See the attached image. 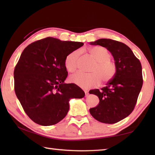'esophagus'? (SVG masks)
<instances>
[{
    "instance_id": "obj_1",
    "label": "esophagus",
    "mask_w": 155,
    "mask_h": 155,
    "mask_svg": "<svg viewBox=\"0 0 155 155\" xmlns=\"http://www.w3.org/2000/svg\"><path fill=\"white\" fill-rule=\"evenodd\" d=\"M84 93H85V97H88V95L89 94V93H88V91H87V90H84Z\"/></svg>"
}]
</instances>
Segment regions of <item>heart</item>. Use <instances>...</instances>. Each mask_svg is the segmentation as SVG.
<instances>
[{"label":"heart","mask_w":155,"mask_h":155,"mask_svg":"<svg viewBox=\"0 0 155 155\" xmlns=\"http://www.w3.org/2000/svg\"><path fill=\"white\" fill-rule=\"evenodd\" d=\"M89 52L91 57L96 61L90 68L91 72H78L69 77L71 83L83 88L97 86L101 79L103 83H107L114 77L117 71L116 63L111 60L110 52L105 48L92 47L89 49ZM79 55V51H74L66 56L64 64L68 72H73L76 71Z\"/></svg>","instance_id":"heart-1"}]
</instances>
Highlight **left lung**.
<instances>
[{"label":"left lung","instance_id":"left-lung-1","mask_svg":"<svg viewBox=\"0 0 155 155\" xmlns=\"http://www.w3.org/2000/svg\"><path fill=\"white\" fill-rule=\"evenodd\" d=\"M91 45L107 48L113 56L117 71L106 87L89 91L99 98V104L90 108V113L101 123H118L135 107L143 83L142 66L131 49L123 42L101 38Z\"/></svg>","mask_w":155,"mask_h":155}]
</instances>
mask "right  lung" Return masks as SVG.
<instances>
[{
    "label": "right lung",
    "instance_id": "obj_1",
    "mask_svg": "<svg viewBox=\"0 0 155 155\" xmlns=\"http://www.w3.org/2000/svg\"><path fill=\"white\" fill-rule=\"evenodd\" d=\"M83 42L47 37L28 45L14 71L15 91L25 112L35 123L51 126L66 117L72 98H82L84 91L64 82L68 72L64 61Z\"/></svg>",
    "mask_w": 155,
    "mask_h": 155
}]
</instances>
